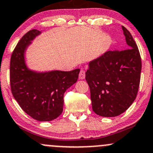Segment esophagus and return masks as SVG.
Instances as JSON below:
<instances>
[{
	"label": "esophagus",
	"mask_w": 153,
	"mask_h": 153,
	"mask_svg": "<svg viewBox=\"0 0 153 153\" xmlns=\"http://www.w3.org/2000/svg\"><path fill=\"white\" fill-rule=\"evenodd\" d=\"M85 77V72L83 70H81L79 73V78L80 79L83 80V79H84Z\"/></svg>",
	"instance_id": "esophagus-1"
}]
</instances>
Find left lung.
Masks as SVG:
<instances>
[{"label": "left lung", "instance_id": "obj_1", "mask_svg": "<svg viewBox=\"0 0 153 153\" xmlns=\"http://www.w3.org/2000/svg\"><path fill=\"white\" fill-rule=\"evenodd\" d=\"M127 49L107 51L88 62L85 80L90 88L93 111L115 117L132 105L138 92L142 62L130 32L122 26Z\"/></svg>", "mask_w": 153, "mask_h": 153}]
</instances>
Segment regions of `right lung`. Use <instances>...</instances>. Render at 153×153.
Here are the masks:
<instances>
[{
  "instance_id": "obj_1",
  "label": "right lung",
  "mask_w": 153,
  "mask_h": 153,
  "mask_svg": "<svg viewBox=\"0 0 153 153\" xmlns=\"http://www.w3.org/2000/svg\"><path fill=\"white\" fill-rule=\"evenodd\" d=\"M38 30H30L13 51L10 62L12 94L27 115L39 121H51L63 111L64 94L78 80L80 69L72 71H37L29 68L25 53L37 36Z\"/></svg>"
}]
</instances>
